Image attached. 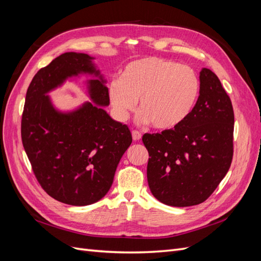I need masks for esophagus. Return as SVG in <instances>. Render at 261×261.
Instances as JSON below:
<instances>
[{
  "label": "esophagus",
  "instance_id": "esophagus-1",
  "mask_svg": "<svg viewBox=\"0 0 261 261\" xmlns=\"http://www.w3.org/2000/svg\"><path fill=\"white\" fill-rule=\"evenodd\" d=\"M132 136H133V139L135 140V141H138V140L141 139V134L139 132H137V130H133L132 132Z\"/></svg>",
  "mask_w": 261,
  "mask_h": 261
}]
</instances>
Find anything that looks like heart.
<instances>
[{"label":"heart","mask_w":261,"mask_h":261,"mask_svg":"<svg viewBox=\"0 0 261 261\" xmlns=\"http://www.w3.org/2000/svg\"><path fill=\"white\" fill-rule=\"evenodd\" d=\"M201 84L195 70L161 58L129 62L118 81L109 86V101L118 120H126L138 107L137 120L160 130H173L192 115L199 100Z\"/></svg>","instance_id":"heart-1"}]
</instances>
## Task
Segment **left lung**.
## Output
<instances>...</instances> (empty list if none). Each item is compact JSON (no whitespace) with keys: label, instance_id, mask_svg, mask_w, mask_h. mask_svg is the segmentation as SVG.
I'll return each instance as SVG.
<instances>
[{"label":"left lung","instance_id":"obj_1","mask_svg":"<svg viewBox=\"0 0 261 261\" xmlns=\"http://www.w3.org/2000/svg\"><path fill=\"white\" fill-rule=\"evenodd\" d=\"M192 115L178 128L145 134L147 178L155 198L173 207L199 204L215 192L231 167L234 112L230 97L209 68Z\"/></svg>","mask_w":261,"mask_h":261}]
</instances>
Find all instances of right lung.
Listing matches in <instances>:
<instances>
[{
	"instance_id": "obj_1",
	"label": "right lung",
	"mask_w": 261,
	"mask_h": 261,
	"mask_svg": "<svg viewBox=\"0 0 261 261\" xmlns=\"http://www.w3.org/2000/svg\"><path fill=\"white\" fill-rule=\"evenodd\" d=\"M82 74L92 77L86 83L92 102L62 112L48 93ZM106 84L94 58L66 52L39 70L28 87L22 146L39 183L63 203L88 206L103 198L132 144L127 125L113 120L103 109L110 105Z\"/></svg>"
}]
</instances>
